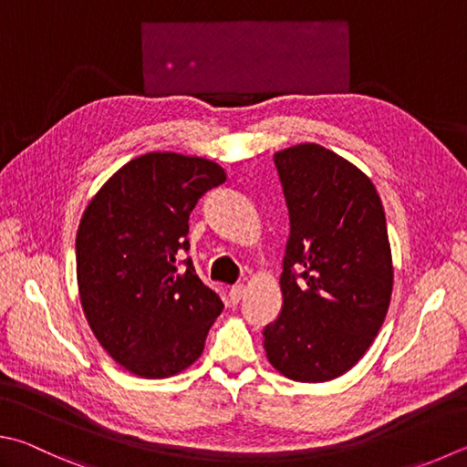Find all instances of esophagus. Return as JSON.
I'll use <instances>...</instances> for the list:
<instances>
[{
	"label": "esophagus",
	"mask_w": 467,
	"mask_h": 467,
	"mask_svg": "<svg viewBox=\"0 0 467 467\" xmlns=\"http://www.w3.org/2000/svg\"><path fill=\"white\" fill-rule=\"evenodd\" d=\"M243 296H244V285H241V284H236V285L231 287V290H228V298H231L233 304L241 302Z\"/></svg>",
	"instance_id": "34e87169"
}]
</instances>
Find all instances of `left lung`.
<instances>
[{
	"label": "left lung",
	"instance_id": "obj_1",
	"mask_svg": "<svg viewBox=\"0 0 467 467\" xmlns=\"http://www.w3.org/2000/svg\"><path fill=\"white\" fill-rule=\"evenodd\" d=\"M290 239L284 306L263 330L267 359L294 381H328L358 363L386 318L394 267L386 214L369 177L315 142L274 155Z\"/></svg>",
	"mask_w": 467,
	"mask_h": 467
}]
</instances>
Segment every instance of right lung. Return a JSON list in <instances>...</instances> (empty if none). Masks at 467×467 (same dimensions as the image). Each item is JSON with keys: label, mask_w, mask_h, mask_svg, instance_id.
<instances>
[{"label": "right lung", "mask_w": 467, "mask_h": 467, "mask_svg": "<svg viewBox=\"0 0 467 467\" xmlns=\"http://www.w3.org/2000/svg\"><path fill=\"white\" fill-rule=\"evenodd\" d=\"M224 182L214 161L147 152L118 169L83 212L75 241L81 306L99 345L134 376L190 368L224 308L182 259L192 210Z\"/></svg>", "instance_id": "1"}]
</instances>
